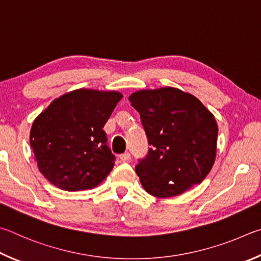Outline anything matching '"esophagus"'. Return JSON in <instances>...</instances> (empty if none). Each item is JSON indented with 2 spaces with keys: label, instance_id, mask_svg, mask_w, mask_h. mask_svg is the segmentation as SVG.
Listing matches in <instances>:
<instances>
[{
  "label": "esophagus",
  "instance_id": "obj_1",
  "mask_svg": "<svg viewBox=\"0 0 261 261\" xmlns=\"http://www.w3.org/2000/svg\"><path fill=\"white\" fill-rule=\"evenodd\" d=\"M119 158H120L121 162H128L130 159V153L129 152H125V153H121L120 156H119Z\"/></svg>",
  "mask_w": 261,
  "mask_h": 261
}]
</instances>
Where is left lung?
I'll use <instances>...</instances> for the list:
<instances>
[{
  "instance_id": "1",
  "label": "left lung",
  "mask_w": 261,
  "mask_h": 261,
  "mask_svg": "<svg viewBox=\"0 0 261 261\" xmlns=\"http://www.w3.org/2000/svg\"><path fill=\"white\" fill-rule=\"evenodd\" d=\"M128 99L151 145L135 167L145 191L167 198L199 185L216 161L213 114L197 97L173 87L139 90Z\"/></svg>"
}]
</instances>
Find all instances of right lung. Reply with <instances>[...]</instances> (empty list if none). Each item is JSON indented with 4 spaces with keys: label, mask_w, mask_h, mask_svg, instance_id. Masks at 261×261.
Returning a JSON list of instances; mask_svg holds the SVG:
<instances>
[{
    "label": "right lung",
    "mask_w": 261,
    "mask_h": 261,
    "mask_svg": "<svg viewBox=\"0 0 261 261\" xmlns=\"http://www.w3.org/2000/svg\"><path fill=\"white\" fill-rule=\"evenodd\" d=\"M122 95L76 89L54 99L31 128L38 167L50 184L66 191L95 188L109 175L114 154L103 127Z\"/></svg>",
    "instance_id": "add662e5"
}]
</instances>
